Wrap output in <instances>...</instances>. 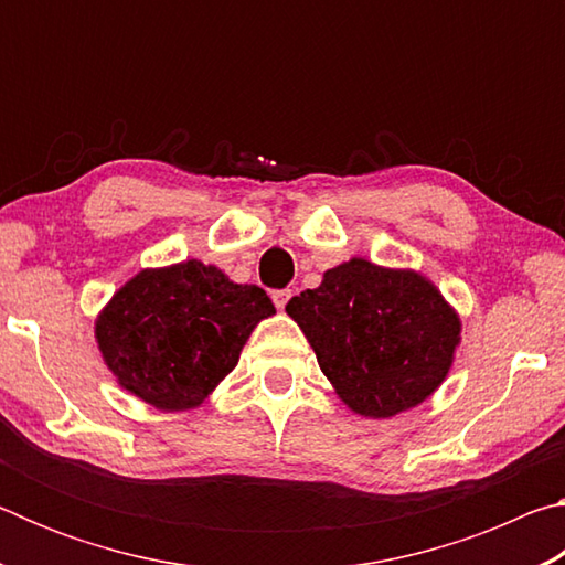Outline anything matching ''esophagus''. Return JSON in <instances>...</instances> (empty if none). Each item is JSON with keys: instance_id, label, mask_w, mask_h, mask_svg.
<instances>
[{"instance_id": "1", "label": "esophagus", "mask_w": 565, "mask_h": 565, "mask_svg": "<svg viewBox=\"0 0 565 565\" xmlns=\"http://www.w3.org/2000/svg\"><path fill=\"white\" fill-rule=\"evenodd\" d=\"M271 299H274V306H276V309H281V311H284V306L289 303V299H291V289H279V291H274V294H271Z\"/></svg>"}]
</instances>
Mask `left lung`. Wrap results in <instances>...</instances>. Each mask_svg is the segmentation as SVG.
Returning <instances> with one entry per match:
<instances>
[{
    "label": "left lung",
    "mask_w": 565,
    "mask_h": 565,
    "mask_svg": "<svg viewBox=\"0 0 565 565\" xmlns=\"http://www.w3.org/2000/svg\"><path fill=\"white\" fill-rule=\"evenodd\" d=\"M323 376L353 414L391 418L434 396L454 366L461 317L416 269L361 256L286 303Z\"/></svg>",
    "instance_id": "obj_1"
}]
</instances>
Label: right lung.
I'll list each match as a JSON object with an SVG mask.
<instances>
[{"label": "right lung", "instance_id": "right-lung-1", "mask_svg": "<svg viewBox=\"0 0 565 565\" xmlns=\"http://www.w3.org/2000/svg\"><path fill=\"white\" fill-rule=\"evenodd\" d=\"M274 313L256 284L186 259L134 274L97 313L94 339L127 394L159 411H191L232 374L252 331Z\"/></svg>", "mask_w": 565, "mask_h": 565}]
</instances>
